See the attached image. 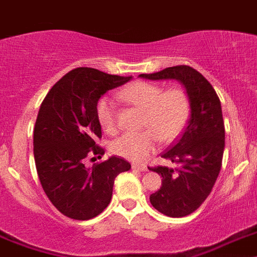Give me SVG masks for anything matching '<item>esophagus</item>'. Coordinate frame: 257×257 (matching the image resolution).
<instances>
[{"label": "esophagus", "instance_id": "34e87169", "mask_svg": "<svg viewBox=\"0 0 257 257\" xmlns=\"http://www.w3.org/2000/svg\"><path fill=\"white\" fill-rule=\"evenodd\" d=\"M132 168L137 169V170H140V172H147V170H149V168H147V166L140 165V164H133V165H132Z\"/></svg>", "mask_w": 257, "mask_h": 257}]
</instances>
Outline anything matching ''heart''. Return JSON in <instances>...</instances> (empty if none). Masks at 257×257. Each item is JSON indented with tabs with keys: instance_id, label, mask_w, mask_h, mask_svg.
<instances>
[{
	"instance_id": "heart-1",
	"label": "heart",
	"mask_w": 257,
	"mask_h": 257,
	"mask_svg": "<svg viewBox=\"0 0 257 257\" xmlns=\"http://www.w3.org/2000/svg\"><path fill=\"white\" fill-rule=\"evenodd\" d=\"M120 97L131 105L145 111L140 133H125L112 142L115 155L132 161L147 160L160 146V141L172 142L183 131L189 115V100L182 88L164 91L161 85L150 82H134L121 89ZM97 120L103 132L112 134L117 131L116 111L111 97L103 96L97 101Z\"/></svg>"
}]
</instances>
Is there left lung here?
<instances>
[{
	"label": "left lung",
	"instance_id": "8db88e82",
	"mask_svg": "<svg viewBox=\"0 0 257 257\" xmlns=\"http://www.w3.org/2000/svg\"><path fill=\"white\" fill-rule=\"evenodd\" d=\"M140 77L150 80L175 79L182 83L188 96V124L182 137L161 155L179 168H151L163 177V183L150 196L151 205L161 214L170 218L187 216L206 200L220 173L225 146L220 100L209 80L191 66H173Z\"/></svg>",
	"mask_w": 257,
	"mask_h": 257
}]
</instances>
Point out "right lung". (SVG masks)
Wrapping results in <instances>:
<instances>
[{"instance_id":"obj_1","label":"right lung","mask_w":257,"mask_h":257,"mask_svg":"<svg viewBox=\"0 0 257 257\" xmlns=\"http://www.w3.org/2000/svg\"><path fill=\"white\" fill-rule=\"evenodd\" d=\"M131 79L77 68L50 89L39 107L33 134L37 173L48 200L68 218L88 220L101 214L111 200L115 178L131 169L116 156L84 165L89 152H105L94 142L102 136L97 101Z\"/></svg>"}]
</instances>
